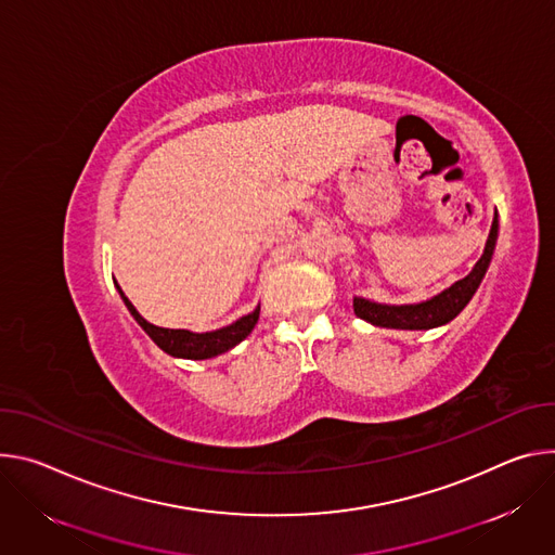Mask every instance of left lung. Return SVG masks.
<instances>
[{
  "mask_svg": "<svg viewBox=\"0 0 555 555\" xmlns=\"http://www.w3.org/2000/svg\"><path fill=\"white\" fill-rule=\"evenodd\" d=\"M496 240H499V211L494 214V220H491V229H489L480 260L463 280L454 282L452 286H448L446 291L433 295L429 299H423L416 304H382V301L354 295L352 299L354 315L373 326L397 328V331H429V328L446 326L465 309L469 299L474 297L476 288L480 286L489 269L491 256H494Z\"/></svg>",
  "mask_w": 555,
  "mask_h": 555,
  "instance_id": "1",
  "label": "left lung"
}]
</instances>
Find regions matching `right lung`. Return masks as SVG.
Instances as JSON below:
<instances>
[{
	"instance_id": "obj_1",
	"label": "right lung",
	"mask_w": 555,
	"mask_h": 555,
	"mask_svg": "<svg viewBox=\"0 0 555 555\" xmlns=\"http://www.w3.org/2000/svg\"><path fill=\"white\" fill-rule=\"evenodd\" d=\"M116 288L120 293V299L126 301L132 318L152 337V341L160 350H165L167 354L178 357V359H211V357H218V354L231 350L233 346H237L242 339H246V335H249L256 328V324L260 320V306H256V309L249 315H244V318L235 320L233 324L222 326L218 331H209V333H194V331H184V328H160V326L150 324L134 309V304L126 297V293L120 291L118 284H116Z\"/></svg>"
}]
</instances>
